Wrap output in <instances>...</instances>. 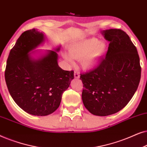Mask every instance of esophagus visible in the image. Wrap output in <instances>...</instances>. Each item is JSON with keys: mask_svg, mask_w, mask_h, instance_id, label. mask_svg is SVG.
<instances>
[{"mask_svg": "<svg viewBox=\"0 0 147 147\" xmlns=\"http://www.w3.org/2000/svg\"><path fill=\"white\" fill-rule=\"evenodd\" d=\"M74 76H75V78L76 79H79V73L78 72H75V73H74Z\"/></svg>", "mask_w": 147, "mask_h": 147, "instance_id": "obj_1", "label": "esophagus"}]
</instances>
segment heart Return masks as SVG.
<instances>
[{
    "mask_svg": "<svg viewBox=\"0 0 147 147\" xmlns=\"http://www.w3.org/2000/svg\"><path fill=\"white\" fill-rule=\"evenodd\" d=\"M108 46L105 42H100L97 38H89L75 42L68 47V53L64 54V58L70 64L72 58L81 60L83 70H91L100 64L106 54Z\"/></svg>",
    "mask_w": 147,
    "mask_h": 147,
    "instance_id": "heart-1",
    "label": "heart"
}]
</instances>
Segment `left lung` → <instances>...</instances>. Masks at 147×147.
Returning a JSON list of instances; mask_svg holds the SVG:
<instances>
[{
	"label": "left lung",
	"mask_w": 147,
	"mask_h": 147,
	"mask_svg": "<svg viewBox=\"0 0 147 147\" xmlns=\"http://www.w3.org/2000/svg\"><path fill=\"white\" fill-rule=\"evenodd\" d=\"M101 34L110 42L105 58L80 79L85 107L92 114L106 116L120 111L130 101L139 85L141 68L137 50L126 33L109 29Z\"/></svg>",
	"instance_id": "left-lung-1"
}]
</instances>
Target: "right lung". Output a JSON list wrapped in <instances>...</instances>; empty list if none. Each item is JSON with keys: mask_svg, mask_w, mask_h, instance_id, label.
Wrapping results in <instances>:
<instances>
[{"mask_svg": "<svg viewBox=\"0 0 147 147\" xmlns=\"http://www.w3.org/2000/svg\"><path fill=\"white\" fill-rule=\"evenodd\" d=\"M44 32L32 29L23 32L10 51L5 81L15 102L29 114L48 116L58 108L62 95L74 79V72L62 70L58 64V52L34 50L44 44Z\"/></svg>", "mask_w": 147, "mask_h": 147, "instance_id": "right-lung-1", "label": "right lung"}]
</instances>
